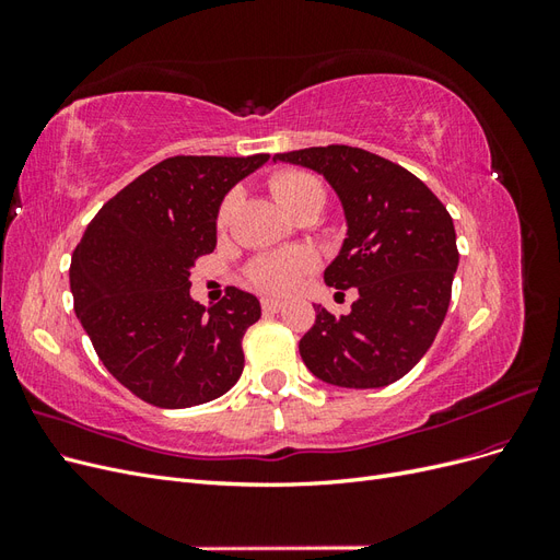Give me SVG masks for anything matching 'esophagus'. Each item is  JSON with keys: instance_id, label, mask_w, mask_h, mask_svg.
I'll list each match as a JSON object with an SVG mask.
<instances>
[{"instance_id": "1", "label": "esophagus", "mask_w": 560, "mask_h": 560, "mask_svg": "<svg viewBox=\"0 0 560 560\" xmlns=\"http://www.w3.org/2000/svg\"><path fill=\"white\" fill-rule=\"evenodd\" d=\"M282 306H284V303L278 301V299H264V301H261V308H264L266 313H278V311H282Z\"/></svg>"}]
</instances>
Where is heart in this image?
<instances>
[{"label":"heart","instance_id":"b5f03b06","mask_svg":"<svg viewBox=\"0 0 560 560\" xmlns=\"http://www.w3.org/2000/svg\"><path fill=\"white\" fill-rule=\"evenodd\" d=\"M268 189L287 214H294L296 210L306 206H317V208L325 206V189H322V184L313 175H306V173L280 171L268 179ZM235 206H238V194L231 191L222 200V206H219V212H217L219 231L229 229ZM311 268H313V257L306 252L273 254V257L254 259L245 270V278L254 290L273 294V296H284L294 290L301 276Z\"/></svg>","mask_w":560,"mask_h":560}]
</instances>
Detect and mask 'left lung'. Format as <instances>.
<instances>
[{
  "instance_id": "left-lung-1",
  "label": "left lung",
  "mask_w": 560,
  "mask_h": 560,
  "mask_svg": "<svg viewBox=\"0 0 560 560\" xmlns=\"http://www.w3.org/2000/svg\"><path fill=\"white\" fill-rule=\"evenodd\" d=\"M273 161L311 167L331 184L348 238L325 282L360 294L341 317L315 308L299 341L303 364L338 387L399 381L430 350L451 303L460 254L444 202L406 167L358 147H311Z\"/></svg>"
}]
</instances>
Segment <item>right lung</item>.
Here are the masks:
<instances>
[{
    "label": "right lung",
    "instance_id": "obj_1",
    "mask_svg": "<svg viewBox=\"0 0 560 560\" xmlns=\"http://www.w3.org/2000/svg\"><path fill=\"white\" fill-rule=\"evenodd\" d=\"M254 156H173L107 200L72 254L74 313L100 362L135 397L189 409L222 397L245 366L243 336L259 299L231 287L194 301L191 268L217 245V212Z\"/></svg>",
    "mask_w": 560,
    "mask_h": 560
}]
</instances>
